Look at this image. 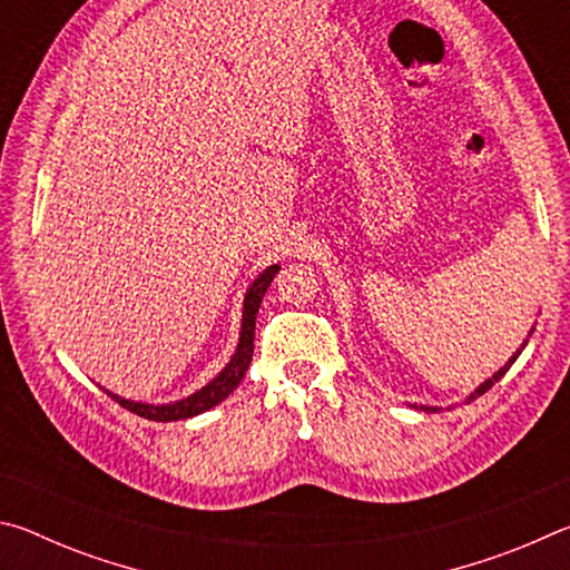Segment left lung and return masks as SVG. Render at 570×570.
Segmentation results:
<instances>
[{
	"label": "left lung",
	"instance_id": "1",
	"mask_svg": "<svg viewBox=\"0 0 570 570\" xmlns=\"http://www.w3.org/2000/svg\"><path fill=\"white\" fill-rule=\"evenodd\" d=\"M518 354H520V352H518ZM518 354H515V356H513V360H510V362H508V364L503 366V370H500L498 374H493V377H490V380H488L485 384H480V387H478L475 392H472V394H470V400H468V402H472V400H475V397H480V394H485V392H488L490 387H493V384H495V382H498L500 377H503V374H505V372L510 370V364H513V362L518 360ZM422 410H435V407H422Z\"/></svg>",
	"mask_w": 570,
	"mask_h": 570
}]
</instances>
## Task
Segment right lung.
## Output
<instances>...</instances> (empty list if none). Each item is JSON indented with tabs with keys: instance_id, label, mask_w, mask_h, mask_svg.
<instances>
[{
	"instance_id": "right-lung-1",
	"label": "right lung",
	"mask_w": 570,
	"mask_h": 570,
	"mask_svg": "<svg viewBox=\"0 0 570 570\" xmlns=\"http://www.w3.org/2000/svg\"><path fill=\"white\" fill-rule=\"evenodd\" d=\"M278 272V266H268L266 272L256 278L254 284H250L248 294H246V302H244V324H240V342H238V350L234 354V360L228 362V366L224 372L218 374V377L206 384L204 390L190 394L188 400H180V402H173V404H140V402H130V400H122L118 394H110L115 402H120V407L130 410L135 414H140V417L146 420H156V422H176V420H186L193 417V414H200L210 407H216L220 400H226L230 392L238 387V382L244 380V374L248 370L250 360H254V332H256V314H258V306H262V298L266 294L268 284L274 282V276Z\"/></svg>"
}]
</instances>
